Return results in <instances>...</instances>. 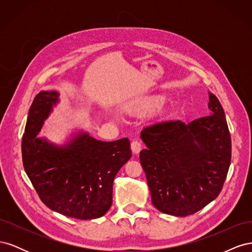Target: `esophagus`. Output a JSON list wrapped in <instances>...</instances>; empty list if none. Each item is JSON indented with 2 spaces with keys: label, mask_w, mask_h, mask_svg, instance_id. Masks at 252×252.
I'll use <instances>...</instances> for the list:
<instances>
[{
  "label": "esophagus",
  "mask_w": 252,
  "mask_h": 252,
  "mask_svg": "<svg viewBox=\"0 0 252 252\" xmlns=\"http://www.w3.org/2000/svg\"><path fill=\"white\" fill-rule=\"evenodd\" d=\"M142 149V144L139 141H132L131 143V150L134 155H138Z\"/></svg>",
  "instance_id": "obj_1"
}]
</instances>
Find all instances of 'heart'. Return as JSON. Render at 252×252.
<instances>
[{"mask_svg": "<svg viewBox=\"0 0 252 252\" xmlns=\"http://www.w3.org/2000/svg\"><path fill=\"white\" fill-rule=\"evenodd\" d=\"M166 98L163 95H152L150 97L145 98L140 104L136 106L135 110L139 112H149L161 108L165 104Z\"/></svg>", "mask_w": 252, "mask_h": 252, "instance_id": "1", "label": "heart"}]
</instances>
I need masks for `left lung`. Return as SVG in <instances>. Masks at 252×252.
I'll return each mask as SVG.
<instances>
[{
  "label": "left lung",
  "mask_w": 252,
  "mask_h": 252,
  "mask_svg": "<svg viewBox=\"0 0 252 252\" xmlns=\"http://www.w3.org/2000/svg\"><path fill=\"white\" fill-rule=\"evenodd\" d=\"M210 116L189 124L159 122L145 127L147 148L140 161L151 201L166 215L187 217L220 194L231 162V139L224 109L209 93Z\"/></svg>",
  "instance_id": "1"
}]
</instances>
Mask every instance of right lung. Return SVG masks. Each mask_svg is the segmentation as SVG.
<instances>
[{
  "instance_id": "add662e5",
  "label": "right lung",
  "mask_w": 252,
  "mask_h": 252,
  "mask_svg": "<svg viewBox=\"0 0 252 252\" xmlns=\"http://www.w3.org/2000/svg\"><path fill=\"white\" fill-rule=\"evenodd\" d=\"M59 95L41 91L34 97L22 139L24 169L51 210L80 220L101 218L112 204L114 178L131 158L130 142L127 138L103 142L83 131L62 146L39 138Z\"/></svg>"
}]
</instances>
